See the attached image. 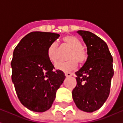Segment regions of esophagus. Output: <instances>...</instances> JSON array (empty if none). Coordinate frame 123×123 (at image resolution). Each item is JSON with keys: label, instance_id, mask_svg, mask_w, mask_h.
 <instances>
[{"label": "esophagus", "instance_id": "obj_1", "mask_svg": "<svg viewBox=\"0 0 123 123\" xmlns=\"http://www.w3.org/2000/svg\"><path fill=\"white\" fill-rule=\"evenodd\" d=\"M65 74V76H66V77H70V76H71L73 75L72 73H70V72H65L64 73Z\"/></svg>", "mask_w": 123, "mask_h": 123}]
</instances>
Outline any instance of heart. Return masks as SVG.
<instances>
[{"mask_svg":"<svg viewBox=\"0 0 123 123\" xmlns=\"http://www.w3.org/2000/svg\"><path fill=\"white\" fill-rule=\"evenodd\" d=\"M62 42L71 50L68 55V61L65 62H60L56 65V68L63 72H69L76 68L78 62L84 64L88 59V53L82 47V43L76 37L73 35H66L62 38ZM57 46L55 42L51 43L47 48V56L53 63L57 62L56 58Z\"/></svg>","mask_w":123,"mask_h":123,"instance_id":"obj_1","label":"heart"}]
</instances>
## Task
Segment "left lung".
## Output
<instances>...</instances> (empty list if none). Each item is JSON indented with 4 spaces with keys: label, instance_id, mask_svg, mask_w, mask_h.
<instances>
[{
    "label": "left lung",
    "instance_id": "8db88e82",
    "mask_svg": "<svg viewBox=\"0 0 123 123\" xmlns=\"http://www.w3.org/2000/svg\"><path fill=\"white\" fill-rule=\"evenodd\" d=\"M87 46L88 59L75 73L77 84L72 90L76 105L92 113L101 107L110 93L114 74L113 57L107 45L100 37L88 31L79 30Z\"/></svg>",
    "mask_w": 123,
    "mask_h": 123
}]
</instances>
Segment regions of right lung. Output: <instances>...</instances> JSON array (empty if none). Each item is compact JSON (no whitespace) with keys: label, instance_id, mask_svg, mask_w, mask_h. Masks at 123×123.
Here are the masks:
<instances>
[{"label":"right lung","instance_id":"obj_1","mask_svg":"<svg viewBox=\"0 0 123 123\" xmlns=\"http://www.w3.org/2000/svg\"><path fill=\"white\" fill-rule=\"evenodd\" d=\"M60 35L33 31L23 37L14 50L12 80L23 105L35 112L51 108L56 90L65 79L61 70H55L47 56V48Z\"/></svg>","mask_w":123,"mask_h":123}]
</instances>
